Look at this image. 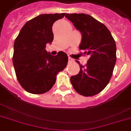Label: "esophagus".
<instances>
[{"instance_id": "1", "label": "esophagus", "mask_w": 131, "mask_h": 131, "mask_svg": "<svg viewBox=\"0 0 131 131\" xmlns=\"http://www.w3.org/2000/svg\"><path fill=\"white\" fill-rule=\"evenodd\" d=\"M68 59H69V63H71V62H72L73 61V58H71V57H69V58H68Z\"/></svg>"}]
</instances>
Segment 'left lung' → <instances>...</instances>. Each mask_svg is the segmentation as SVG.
Here are the masks:
<instances>
[{
  "label": "left lung",
  "mask_w": 131,
  "mask_h": 131,
  "mask_svg": "<svg viewBox=\"0 0 131 131\" xmlns=\"http://www.w3.org/2000/svg\"><path fill=\"white\" fill-rule=\"evenodd\" d=\"M65 17L82 33L81 55L88 56L86 65L71 77L75 91L84 96L96 95L107 86L116 62V45L110 31L103 24L84 13L67 14ZM78 62V61H77Z\"/></svg>",
  "instance_id": "left-lung-1"
}]
</instances>
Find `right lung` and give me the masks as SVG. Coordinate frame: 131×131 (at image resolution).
<instances>
[{
    "mask_svg": "<svg viewBox=\"0 0 131 131\" xmlns=\"http://www.w3.org/2000/svg\"><path fill=\"white\" fill-rule=\"evenodd\" d=\"M65 13L41 14L28 21L14 42L13 63L19 84L35 94L47 92L54 85L56 75L68 62L67 53L51 56L46 44L53 39L52 26Z\"/></svg>",
    "mask_w": 131,
    "mask_h": 131,
    "instance_id": "add662e5",
    "label": "right lung"
}]
</instances>
